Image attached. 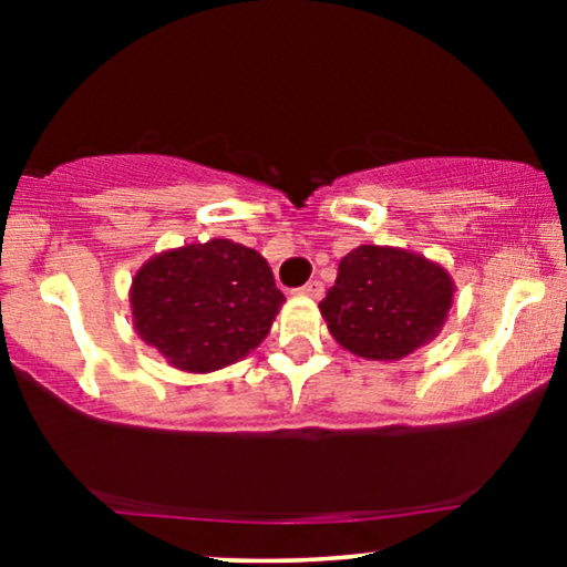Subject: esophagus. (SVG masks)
<instances>
[{
	"mask_svg": "<svg viewBox=\"0 0 567 567\" xmlns=\"http://www.w3.org/2000/svg\"><path fill=\"white\" fill-rule=\"evenodd\" d=\"M299 293H305V297H312V299H320L324 293V284L317 281V278H315V281H307L305 286H301Z\"/></svg>",
	"mask_w": 567,
	"mask_h": 567,
	"instance_id": "34e87169",
	"label": "esophagus"
}]
</instances>
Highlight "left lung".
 Returning a JSON list of instances; mask_svg holds the SVG:
<instances>
[{
  "instance_id": "8db88e82",
  "label": "left lung",
  "mask_w": 567,
  "mask_h": 567,
  "mask_svg": "<svg viewBox=\"0 0 567 567\" xmlns=\"http://www.w3.org/2000/svg\"><path fill=\"white\" fill-rule=\"evenodd\" d=\"M454 284L436 262L394 247L361 245L340 260L320 301L332 338L371 361H398L439 336Z\"/></svg>"
}]
</instances>
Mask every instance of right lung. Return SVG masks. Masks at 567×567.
<instances>
[{
    "instance_id": "1",
    "label": "right lung",
    "mask_w": 567,
    "mask_h": 567,
    "mask_svg": "<svg viewBox=\"0 0 567 567\" xmlns=\"http://www.w3.org/2000/svg\"><path fill=\"white\" fill-rule=\"evenodd\" d=\"M284 301L266 258L229 239L162 252L131 286L138 336L169 367L196 374L258 348Z\"/></svg>"
}]
</instances>
